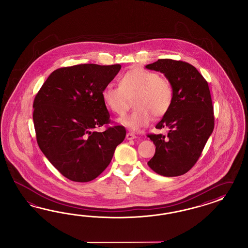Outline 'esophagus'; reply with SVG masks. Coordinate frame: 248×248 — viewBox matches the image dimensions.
Returning a JSON list of instances; mask_svg holds the SVG:
<instances>
[{"label": "esophagus", "instance_id": "obj_1", "mask_svg": "<svg viewBox=\"0 0 248 248\" xmlns=\"http://www.w3.org/2000/svg\"><path fill=\"white\" fill-rule=\"evenodd\" d=\"M135 138H136V135L134 133H127V135H126V139L127 140H133V139H135Z\"/></svg>", "mask_w": 248, "mask_h": 248}]
</instances>
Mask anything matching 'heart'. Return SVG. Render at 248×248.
<instances>
[{
	"label": "heart",
	"instance_id": "b5f03b06",
	"mask_svg": "<svg viewBox=\"0 0 248 248\" xmlns=\"http://www.w3.org/2000/svg\"><path fill=\"white\" fill-rule=\"evenodd\" d=\"M173 92L170 81L155 72L133 68L121 77L119 86L109 84L102 97L108 109L124 115L134 100L133 113L119 119L121 124L133 131L147 126L155 118L164 116L173 102Z\"/></svg>",
	"mask_w": 248,
	"mask_h": 248
}]
</instances>
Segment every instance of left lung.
Returning <instances> with one entry per match:
<instances>
[{
  "mask_svg": "<svg viewBox=\"0 0 248 248\" xmlns=\"http://www.w3.org/2000/svg\"><path fill=\"white\" fill-rule=\"evenodd\" d=\"M145 68L163 73L173 92L170 109L155 126L167 128V135H147L155 145L147 165L164 176L182 175L195 165L214 130L208 83L196 68L183 61L159 59Z\"/></svg>",
  "mask_w": 248,
  "mask_h": 248,
  "instance_id": "1",
  "label": "left lung"
}]
</instances>
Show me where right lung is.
Segmentation results:
<instances>
[{"mask_svg": "<svg viewBox=\"0 0 248 248\" xmlns=\"http://www.w3.org/2000/svg\"><path fill=\"white\" fill-rule=\"evenodd\" d=\"M121 67L84 63L59 68L35 95L32 119L38 145L69 180L95 179L125 137L123 125L94 130L111 123L102 93Z\"/></svg>", "mask_w": 248, "mask_h": 248, "instance_id": "1", "label": "right lung"}]
</instances>
